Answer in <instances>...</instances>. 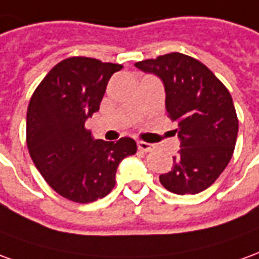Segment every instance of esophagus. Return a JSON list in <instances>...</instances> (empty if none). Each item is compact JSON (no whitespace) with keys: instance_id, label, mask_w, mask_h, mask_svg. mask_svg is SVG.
<instances>
[{"instance_id":"obj_1","label":"esophagus","mask_w":259,"mask_h":259,"mask_svg":"<svg viewBox=\"0 0 259 259\" xmlns=\"http://www.w3.org/2000/svg\"><path fill=\"white\" fill-rule=\"evenodd\" d=\"M153 148L155 146L152 144H148V142H144V141H138V149L141 152H150Z\"/></svg>"}]
</instances>
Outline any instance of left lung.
Returning a JSON list of instances; mask_svg holds the SVG:
<instances>
[{
    "label": "left lung",
    "instance_id": "left-lung-1",
    "mask_svg": "<svg viewBox=\"0 0 259 259\" xmlns=\"http://www.w3.org/2000/svg\"><path fill=\"white\" fill-rule=\"evenodd\" d=\"M135 65L163 80L167 117L179 124L181 148L160 183L179 195L206 190L226 168L236 146L238 118L230 92L205 64L181 53Z\"/></svg>",
    "mask_w": 259,
    "mask_h": 259
}]
</instances>
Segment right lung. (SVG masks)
Returning a JSON list of instances; mask_svg holds the SVG:
<instances>
[{
    "instance_id": "1",
    "label": "right lung",
    "mask_w": 259,
    "mask_h": 259,
    "mask_svg": "<svg viewBox=\"0 0 259 259\" xmlns=\"http://www.w3.org/2000/svg\"><path fill=\"white\" fill-rule=\"evenodd\" d=\"M121 64L69 57L46 75L27 106L26 144L51 188L72 202L106 197L115 185L118 163L137 153L131 138L93 141L85 121L99 110L107 82Z\"/></svg>"
}]
</instances>
